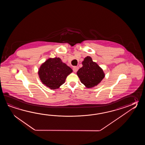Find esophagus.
<instances>
[{
  "mask_svg": "<svg viewBox=\"0 0 145 145\" xmlns=\"http://www.w3.org/2000/svg\"><path fill=\"white\" fill-rule=\"evenodd\" d=\"M78 69H79V67H78V66H74V67H73V71H74V72H76L78 71Z\"/></svg>",
  "mask_w": 145,
  "mask_h": 145,
  "instance_id": "1",
  "label": "esophagus"
}]
</instances>
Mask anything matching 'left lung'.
<instances>
[{"label":"left lung","instance_id":"obj_1","mask_svg":"<svg viewBox=\"0 0 145 145\" xmlns=\"http://www.w3.org/2000/svg\"><path fill=\"white\" fill-rule=\"evenodd\" d=\"M82 64L83 66L77 72L81 83L88 88L97 86L105 77L103 69L89 56L84 59Z\"/></svg>","mask_w":145,"mask_h":145}]
</instances>
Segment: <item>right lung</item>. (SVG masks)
I'll use <instances>...</instances> for the list:
<instances>
[{
    "instance_id": "right-lung-1",
    "label": "right lung",
    "mask_w": 145,
    "mask_h": 145,
    "mask_svg": "<svg viewBox=\"0 0 145 145\" xmlns=\"http://www.w3.org/2000/svg\"><path fill=\"white\" fill-rule=\"evenodd\" d=\"M72 70L61 59H49L40 66L38 71L41 82L52 89H57L65 83V79Z\"/></svg>"
}]
</instances>
